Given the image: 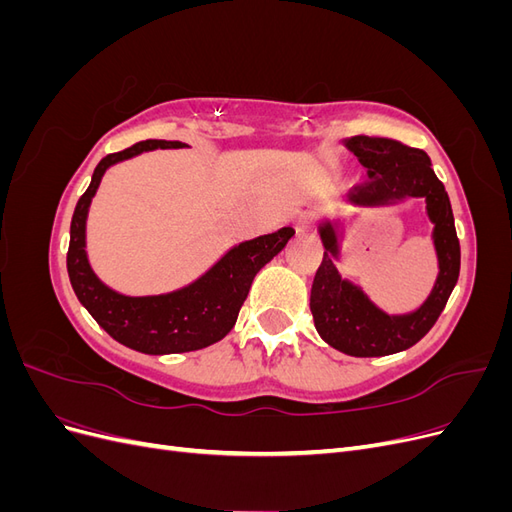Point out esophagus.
I'll use <instances>...</instances> for the list:
<instances>
[{"instance_id": "obj_1", "label": "esophagus", "mask_w": 512, "mask_h": 512, "mask_svg": "<svg viewBox=\"0 0 512 512\" xmlns=\"http://www.w3.org/2000/svg\"><path fill=\"white\" fill-rule=\"evenodd\" d=\"M312 226H314V215L312 213H301V215H297V220H294V228H297L299 235H301V232L312 230Z\"/></svg>"}]
</instances>
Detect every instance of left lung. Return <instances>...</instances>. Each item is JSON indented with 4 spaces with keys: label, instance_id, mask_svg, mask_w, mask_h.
Returning <instances> with one entry per match:
<instances>
[{
    "label": "left lung",
    "instance_id": "8db88e82",
    "mask_svg": "<svg viewBox=\"0 0 512 512\" xmlns=\"http://www.w3.org/2000/svg\"><path fill=\"white\" fill-rule=\"evenodd\" d=\"M342 145L367 168L369 177L365 185L348 194L352 207L380 209L401 205L408 198L425 200V213L433 224L438 277L427 299L412 312L386 314L359 284L346 280L337 269L344 256V220L339 215L322 218L318 235L324 258L314 277L309 309L318 335L331 348L350 356L395 354L429 333L459 280L461 250L451 200L425 151L371 136H350Z\"/></svg>",
    "mask_w": 512,
    "mask_h": 512
}]
</instances>
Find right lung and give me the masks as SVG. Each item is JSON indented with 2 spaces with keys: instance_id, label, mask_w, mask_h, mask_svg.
Instances as JSON below:
<instances>
[{
  "instance_id": "right-lung-1",
  "label": "right lung",
  "mask_w": 512,
  "mask_h": 512,
  "mask_svg": "<svg viewBox=\"0 0 512 512\" xmlns=\"http://www.w3.org/2000/svg\"><path fill=\"white\" fill-rule=\"evenodd\" d=\"M179 141H143L106 156L76 203L70 224L68 275L76 299L115 342L143 354H179L207 348L235 327L256 273L292 239V228L241 241L183 288L132 297L106 286L87 258V215L104 173L153 149H183Z\"/></svg>"
}]
</instances>
